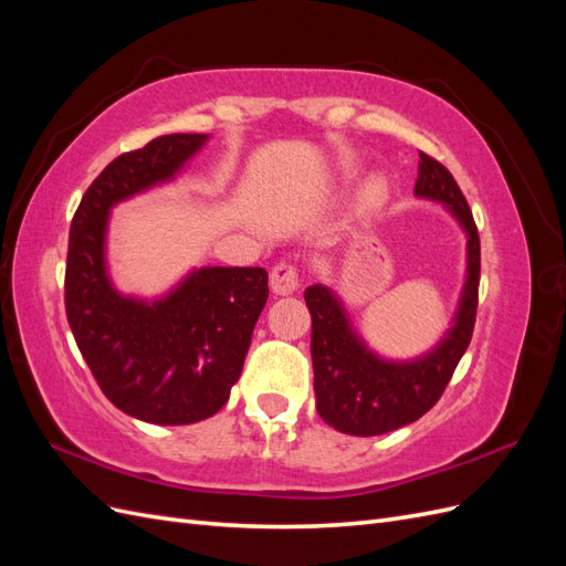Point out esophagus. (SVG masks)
Wrapping results in <instances>:
<instances>
[{"label":"esophagus","instance_id":"34e87169","mask_svg":"<svg viewBox=\"0 0 566 566\" xmlns=\"http://www.w3.org/2000/svg\"><path fill=\"white\" fill-rule=\"evenodd\" d=\"M269 283H271V290L276 295H293L295 290L300 287V271H297L295 264L279 262L276 266L271 269Z\"/></svg>","mask_w":566,"mask_h":566}]
</instances>
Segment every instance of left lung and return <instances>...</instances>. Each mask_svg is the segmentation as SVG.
Returning a JSON list of instances; mask_svg holds the SVG:
<instances>
[{
	"instance_id": "left-lung-1",
	"label": "left lung",
	"mask_w": 566,
	"mask_h": 566,
	"mask_svg": "<svg viewBox=\"0 0 566 566\" xmlns=\"http://www.w3.org/2000/svg\"><path fill=\"white\" fill-rule=\"evenodd\" d=\"M416 196L447 205L468 233V281L460 310L453 328L434 352L410 364H391L366 349L328 287H306L304 300L312 314L316 410L337 432L375 437L416 422L441 399L462 354L470 347L482 269L472 210L453 175L427 153H420Z\"/></svg>"
}]
</instances>
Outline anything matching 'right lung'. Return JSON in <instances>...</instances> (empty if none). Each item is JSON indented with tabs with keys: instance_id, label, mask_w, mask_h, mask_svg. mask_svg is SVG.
Returning <instances> with one entry per match:
<instances>
[{
	"instance_id": "1",
	"label": "right lung",
	"mask_w": 566,
	"mask_h": 566,
	"mask_svg": "<svg viewBox=\"0 0 566 566\" xmlns=\"http://www.w3.org/2000/svg\"><path fill=\"white\" fill-rule=\"evenodd\" d=\"M205 142L165 134L123 153L82 196L67 238L65 316L77 347L108 401L153 424H191L229 401L269 297L260 266L198 269L156 302L117 295L108 281L113 205L172 179Z\"/></svg>"
}]
</instances>
